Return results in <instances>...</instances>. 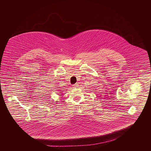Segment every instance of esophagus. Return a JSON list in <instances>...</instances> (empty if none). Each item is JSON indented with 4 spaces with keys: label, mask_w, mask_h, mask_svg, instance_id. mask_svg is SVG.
I'll return each instance as SVG.
<instances>
[{
    "label": "esophagus",
    "mask_w": 151,
    "mask_h": 151,
    "mask_svg": "<svg viewBox=\"0 0 151 151\" xmlns=\"http://www.w3.org/2000/svg\"><path fill=\"white\" fill-rule=\"evenodd\" d=\"M78 83H75V84H74L73 85V88H78Z\"/></svg>",
    "instance_id": "esophagus-1"
}]
</instances>
